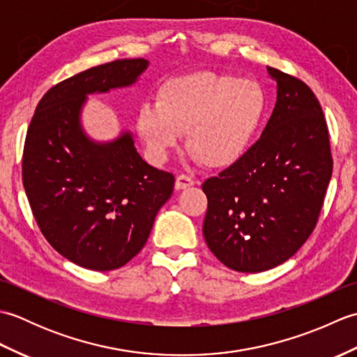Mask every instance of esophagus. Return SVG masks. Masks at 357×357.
Segmentation results:
<instances>
[{
  "label": "esophagus",
  "instance_id": "esophagus-1",
  "mask_svg": "<svg viewBox=\"0 0 357 357\" xmlns=\"http://www.w3.org/2000/svg\"><path fill=\"white\" fill-rule=\"evenodd\" d=\"M195 185V181L192 176H188V174H179L176 176V181H174V188L176 190H184V188H188Z\"/></svg>",
  "mask_w": 357,
  "mask_h": 357
}]
</instances>
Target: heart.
Here are the masks:
<instances>
[{
    "label": "heart",
    "instance_id": "heart-1",
    "mask_svg": "<svg viewBox=\"0 0 357 357\" xmlns=\"http://www.w3.org/2000/svg\"><path fill=\"white\" fill-rule=\"evenodd\" d=\"M267 110L264 89L252 79L199 72L165 81L156 102L141 104L135 127L156 161L187 146L210 169L239 162L256 141Z\"/></svg>",
    "mask_w": 357,
    "mask_h": 357
}]
</instances>
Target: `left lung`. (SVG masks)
I'll use <instances>...</instances> for the list:
<instances>
[{"instance_id": "1", "label": "left lung", "mask_w": 357, "mask_h": 357, "mask_svg": "<svg viewBox=\"0 0 357 357\" xmlns=\"http://www.w3.org/2000/svg\"><path fill=\"white\" fill-rule=\"evenodd\" d=\"M276 105L239 162L202 184V231L225 267L259 273L285 262L310 238L333 173L327 121L304 81L267 67Z\"/></svg>"}]
</instances>
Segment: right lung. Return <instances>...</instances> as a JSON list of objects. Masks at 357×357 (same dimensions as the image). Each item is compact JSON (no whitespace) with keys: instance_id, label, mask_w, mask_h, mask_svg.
Returning a JSON list of instances; mask_svg holds the SVG:
<instances>
[{"instance_id":"right-lung-1","label":"right lung","mask_w":357,"mask_h":357,"mask_svg":"<svg viewBox=\"0 0 357 357\" xmlns=\"http://www.w3.org/2000/svg\"><path fill=\"white\" fill-rule=\"evenodd\" d=\"M147 66L116 59L58 82L27 128L22 185L35 221L59 255L89 270H115L138 255L173 193V174L144 161L130 133L100 144L79 123L87 95L132 86Z\"/></svg>"}]
</instances>
